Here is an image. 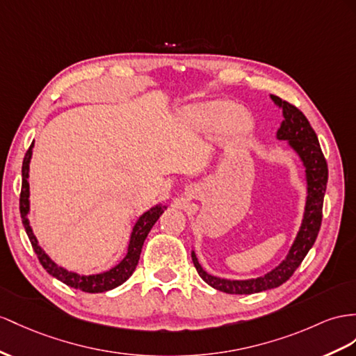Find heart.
<instances>
[{
	"label": "heart",
	"mask_w": 356,
	"mask_h": 356,
	"mask_svg": "<svg viewBox=\"0 0 356 356\" xmlns=\"http://www.w3.org/2000/svg\"><path fill=\"white\" fill-rule=\"evenodd\" d=\"M188 118L197 129H212L224 122L222 132L230 136L239 135L250 127L248 114L222 100H213V102H206L188 109Z\"/></svg>",
	"instance_id": "heart-1"
}]
</instances>
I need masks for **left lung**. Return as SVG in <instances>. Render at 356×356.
Listing matches in <instances>:
<instances>
[{
  "label": "left lung",
  "instance_id": "1",
  "mask_svg": "<svg viewBox=\"0 0 356 356\" xmlns=\"http://www.w3.org/2000/svg\"><path fill=\"white\" fill-rule=\"evenodd\" d=\"M270 97L280 108H282V115H284V120L281 123L277 136L280 140H289V144L298 152L300 159L304 162L308 184L305 213L302 225H300V230L293 245H291L286 260H282V263H280V266L266 273L265 277L243 281H232L209 275V273L200 266L195 254L193 252L194 266L198 272V275L203 278V281H206L207 284L212 286L213 289L225 291V293L230 295L259 293V291L275 289L281 286L282 282H286L291 275H293L295 270L305 259L309 248L314 245L322 224L323 197L327 184V163L321 149V144H318L317 135L300 109L286 102V100H282L278 96L270 95Z\"/></svg>",
  "mask_w": 356,
  "mask_h": 356
}]
</instances>
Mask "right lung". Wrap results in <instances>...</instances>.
Here are the masks:
<instances>
[{
	"label": "right lung",
	"mask_w": 356,
	"mask_h": 356,
	"mask_svg": "<svg viewBox=\"0 0 356 356\" xmlns=\"http://www.w3.org/2000/svg\"><path fill=\"white\" fill-rule=\"evenodd\" d=\"M31 153H33V144L30 145V149L26 150L24 162H22V188H21V197H19V211H21L24 229L26 234H29L31 247L35 252V256H38L40 265L47 269L49 275L56 277L61 282H65L66 286L87 291V293H102V291L111 290L117 286L123 284V282L132 275L136 265H138L143 243L145 238H147V234L152 230L154 222L159 220V216L167 209V206H161V204L154 206L150 209V211L145 212L138 221H136L134 232L131 234V242H129V248H127L126 257L122 260V263H118L115 268L109 269L108 272H104V273H96V275H78L75 272H69L66 269L57 266L56 263H54L47 254L43 252V250L39 247L38 239H35V236L33 234L29 218H26L30 211L29 168H30Z\"/></svg>",
	"instance_id": "obj_1"
}]
</instances>
